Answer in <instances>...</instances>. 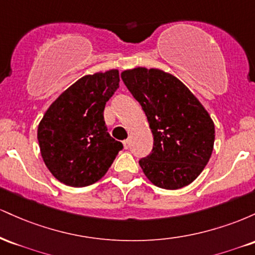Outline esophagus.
<instances>
[{
	"mask_svg": "<svg viewBox=\"0 0 255 255\" xmlns=\"http://www.w3.org/2000/svg\"><path fill=\"white\" fill-rule=\"evenodd\" d=\"M129 145H130V140H125L124 141V147L127 150V148H129Z\"/></svg>",
	"mask_w": 255,
	"mask_h": 255,
	"instance_id": "1",
	"label": "esophagus"
}]
</instances>
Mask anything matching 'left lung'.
<instances>
[{"instance_id": "obj_1", "label": "left lung", "mask_w": 255, "mask_h": 255, "mask_svg": "<svg viewBox=\"0 0 255 255\" xmlns=\"http://www.w3.org/2000/svg\"><path fill=\"white\" fill-rule=\"evenodd\" d=\"M121 78L153 135L152 152L139 160L145 176L163 189L188 186L211 158L215 124L210 114L182 81L162 69L134 67Z\"/></svg>"}]
</instances>
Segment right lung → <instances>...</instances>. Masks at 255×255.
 <instances>
[{
	"instance_id": "add662e5",
	"label": "right lung",
	"mask_w": 255,
	"mask_h": 255,
	"mask_svg": "<svg viewBox=\"0 0 255 255\" xmlns=\"http://www.w3.org/2000/svg\"><path fill=\"white\" fill-rule=\"evenodd\" d=\"M119 83L116 68L85 75L64 90L40 120V154L49 171L66 186L96 183L124 147L108 133L103 114Z\"/></svg>"
}]
</instances>
